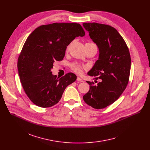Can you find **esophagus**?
Returning a JSON list of instances; mask_svg holds the SVG:
<instances>
[{
    "instance_id": "esophagus-1",
    "label": "esophagus",
    "mask_w": 150,
    "mask_h": 150,
    "mask_svg": "<svg viewBox=\"0 0 150 150\" xmlns=\"http://www.w3.org/2000/svg\"><path fill=\"white\" fill-rule=\"evenodd\" d=\"M76 80L78 81H79V82H83V80L81 78H79V77H77V78H76Z\"/></svg>"
}]
</instances>
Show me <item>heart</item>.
Instances as JSON below:
<instances>
[{
  "instance_id": "heart-1",
  "label": "heart",
  "mask_w": 150,
  "mask_h": 150,
  "mask_svg": "<svg viewBox=\"0 0 150 150\" xmlns=\"http://www.w3.org/2000/svg\"><path fill=\"white\" fill-rule=\"evenodd\" d=\"M71 69L77 74H81L82 73V69H86V67L84 66H81L79 64L76 63H72L71 66Z\"/></svg>"
}]
</instances>
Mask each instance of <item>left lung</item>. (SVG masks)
<instances>
[{
  "instance_id": "1",
  "label": "left lung",
  "mask_w": 150,
  "mask_h": 150,
  "mask_svg": "<svg viewBox=\"0 0 150 150\" xmlns=\"http://www.w3.org/2000/svg\"><path fill=\"white\" fill-rule=\"evenodd\" d=\"M84 28L98 46L99 57L88 75L94 76L84 101L96 109L113 103L129 82L131 59L125 40L113 27L98 23H83Z\"/></svg>"
}]
</instances>
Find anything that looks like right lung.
Returning a JSON list of instances; mask_svg holds the SVG:
<instances>
[{
	"instance_id": "obj_1",
	"label": "right lung",
	"mask_w": 150,
	"mask_h": 150,
	"mask_svg": "<svg viewBox=\"0 0 150 150\" xmlns=\"http://www.w3.org/2000/svg\"><path fill=\"white\" fill-rule=\"evenodd\" d=\"M85 31L77 23H53L35 29L27 38L18 59V69L23 89L35 105L50 108L60 100L65 88L76 79L71 72L59 78L51 69L61 61L67 46Z\"/></svg>"
}]
</instances>
